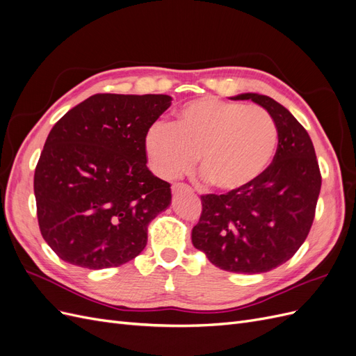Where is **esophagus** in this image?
<instances>
[{"instance_id": "obj_1", "label": "esophagus", "mask_w": 356, "mask_h": 356, "mask_svg": "<svg viewBox=\"0 0 356 356\" xmlns=\"http://www.w3.org/2000/svg\"><path fill=\"white\" fill-rule=\"evenodd\" d=\"M181 191H191V187H188L187 184H182V182H175L174 186H172V193H181Z\"/></svg>"}]
</instances>
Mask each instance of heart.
<instances>
[{
    "mask_svg": "<svg viewBox=\"0 0 356 356\" xmlns=\"http://www.w3.org/2000/svg\"><path fill=\"white\" fill-rule=\"evenodd\" d=\"M279 141L273 117L261 106L203 96L186 102L174 124L156 123L144 139L148 163L165 179L196 165L222 191L254 182L272 163Z\"/></svg>",
    "mask_w": 356,
    "mask_h": 356,
    "instance_id": "heart-1",
    "label": "heart"
}]
</instances>
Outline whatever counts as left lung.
I'll use <instances>...</instances> for the list:
<instances>
[{
	"instance_id": "1",
	"label": "left lung",
	"mask_w": 356,
	"mask_h": 356,
	"mask_svg": "<svg viewBox=\"0 0 356 356\" xmlns=\"http://www.w3.org/2000/svg\"><path fill=\"white\" fill-rule=\"evenodd\" d=\"M273 117L279 141L273 161L250 186L200 196L202 213L191 242L208 260L233 273H264L303 245L315 218L321 172L306 129L266 95L242 93Z\"/></svg>"
}]
</instances>
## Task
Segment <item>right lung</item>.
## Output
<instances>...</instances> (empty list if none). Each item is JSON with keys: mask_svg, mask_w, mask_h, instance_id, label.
I'll return each mask as SVG.
<instances>
[{"mask_svg": "<svg viewBox=\"0 0 356 356\" xmlns=\"http://www.w3.org/2000/svg\"><path fill=\"white\" fill-rule=\"evenodd\" d=\"M168 95L98 93L53 126L34 175L42 238L60 260L99 270L147 245L148 224L170 204V184L147 168L145 134Z\"/></svg>", "mask_w": 356, "mask_h": 356, "instance_id": "add662e5", "label": "right lung"}]
</instances>
